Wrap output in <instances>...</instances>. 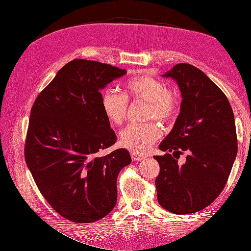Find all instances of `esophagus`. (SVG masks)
Returning <instances> with one entry per match:
<instances>
[{"label":"esophagus","mask_w":251,"mask_h":251,"mask_svg":"<svg viewBox=\"0 0 251 251\" xmlns=\"http://www.w3.org/2000/svg\"><path fill=\"white\" fill-rule=\"evenodd\" d=\"M131 156H132L133 161H141L144 158H146V156L139 155L138 153H135V151H131Z\"/></svg>","instance_id":"1"}]
</instances>
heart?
I'll use <instances>...</instances> for the list:
<instances>
[{
    "label": "heart",
    "instance_id": "b5f03b06",
    "mask_svg": "<svg viewBox=\"0 0 251 251\" xmlns=\"http://www.w3.org/2000/svg\"><path fill=\"white\" fill-rule=\"evenodd\" d=\"M125 96L112 90H105L101 95V109L112 124L119 126L125 121L127 112V100L149 103L148 117L163 121L171 120L177 111V97L168 90L164 83L151 76H138L127 80ZM161 130L155 123L130 125L120 133L121 146L135 153H144L160 138Z\"/></svg>",
    "mask_w": 251,
    "mask_h": 251
}]
</instances>
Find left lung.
Segmentation results:
<instances>
[{
  "mask_svg": "<svg viewBox=\"0 0 251 251\" xmlns=\"http://www.w3.org/2000/svg\"><path fill=\"white\" fill-rule=\"evenodd\" d=\"M161 76L177 82L182 101L172 131L159 144L170 153L155 156L160 165L157 199L173 214H193L214 202L229 177L238 151L233 112L221 89L198 68L178 64ZM182 150L188 156L180 166L174 155Z\"/></svg>",
  "mask_w": 251,
  "mask_h": 251,
  "instance_id": "left-lung-1",
  "label": "left lung"
}]
</instances>
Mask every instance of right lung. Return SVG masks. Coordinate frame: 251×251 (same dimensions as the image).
Wrapping results in <instances>:
<instances>
[{"mask_svg": "<svg viewBox=\"0 0 251 251\" xmlns=\"http://www.w3.org/2000/svg\"><path fill=\"white\" fill-rule=\"evenodd\" d=\"M126 73L95 60H71L31 109L27 166L44 198L72 222L93 223L107 216L117 201L118 174L132 162L126 149L98 156L116 141L100 90Z\"/></svg>", "mask_w": 251, "mask_h": 251, "instance_id": "obj_1", "label": "right lung"}]
</instances>
